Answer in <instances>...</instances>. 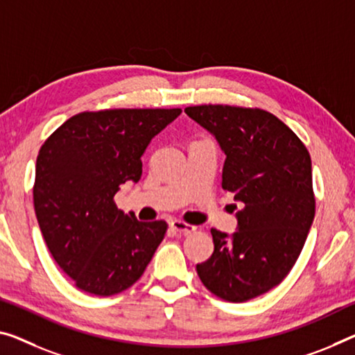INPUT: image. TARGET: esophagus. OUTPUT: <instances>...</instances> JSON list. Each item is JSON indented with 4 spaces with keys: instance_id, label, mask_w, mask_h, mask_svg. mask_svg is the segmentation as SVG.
<instances>
[{
    "instance_id": "34e87169",
    "label": "esophagus",
    "mask_w": 355,
    "mask_h": 355,
    "mask_svg": "<svg viewBox=\"0 0 355 355\" xmlns=\"http://www.w3.org/2000/svg\"><path fill=\"white\" fill-rule=\"evenodd\" d=\"M170 227L173 228L174 232L182 233V234H190V233H193V232L196 230V227L190 225V223L184 222V220H179V219L171 220V222H170Z\"/></svg>"
}]
</instances>
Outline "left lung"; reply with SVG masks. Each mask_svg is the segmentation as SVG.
Masks as SVG:
<instances>
[{
	"label": "left lung",
	"mask_w": 355,
	"mask_h": 355,
	"mask_svg": "<svg viewBox=\"0 0 355 355\" xmlns=\"http://www.w3.org/2000/svg\"><path fill=\"white\" fill-rule=\"evenodd\" d=\"M184 111L219 141L227 155L222 189L243 203L232 238L211 228L214 252L196 271L216 297L248 302L284 279L306 241L315 214L309 152L265 109L200 105Z\"/></svg>",
	"instance_id": "1"
}]
</instances>
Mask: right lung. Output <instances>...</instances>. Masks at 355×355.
Instances as JSON below:
<instances>
[{"mask_svg":"<svg viewBox=\"0 0 355 355\" xmlns=\"http://www.w3.org/2000/svg\"><path fill=\"white\" fill-rule=\"evenodd\" d=\"M181 109H101L69 117L41 146L33 205L53 260L80 291L111 297L143 276L165 220L139 222L114 196L138 182L147 144Z\"/></svg>","mask_w":355,"mask_h":355,"instance_id":"add662e5","label":"right lung"}]
</instances>
